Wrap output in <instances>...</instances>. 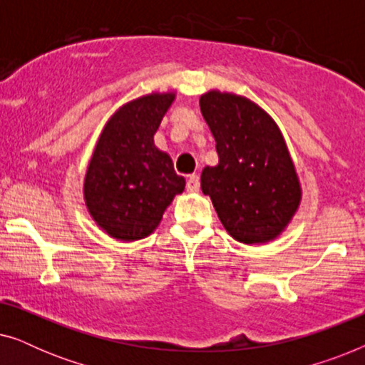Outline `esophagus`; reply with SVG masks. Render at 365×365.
Instances as JSON below:
<instances>
[{
	"instance_id": "esophagus-1",
	"label": "esophagus",
	"mask_w": 365,
	"mask_h": 365,
	"mask_svg": "<svg viewBox=\"0 0 365 365\" xmlns=\"http://www.w3.org/2000/svg\"><path fill=\"white\" fill-rule=\"evenodd\" d=\"M199 186H201V182H199V176L197 174H191V176L187 178L186 189L189 192H196V191H199Z\"/></svg>"
}]
</instances>
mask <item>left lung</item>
I'll return each mask as SVG.
<instances>
[{"mask_svg":"<svg viewBox=\"0 0 365 365\" xmlns=\"http://www.w3.org/2000/svg\"><path fill=\"white\" fill-rule=\"evenodd\" d=\"M219 156L202 169L201 189L222 226L242 244L271 242L302 199L287 144L276 121L251 99L217 89L199 99Z\"/></svg>","mask_w":365,"mask_h":365,"instance_id":"1","label":"left lung"}]
</instances>
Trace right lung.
<instances>
[{
    "mask_svg": "<svg viewBox=\"0 0 365 365\" xmlns=\"http://www.w3.org/2000/svg\"><path fill=\"white\" fill-rule=\"evenodd\" d=\"M176 93H149L123 104L101 131L84 176L93 221L118 241L148 237L186 186L173 159L154 144Z\"/></svg>",
    "mask_w": 365,
    "mask_h": 365,
    "instance_id": "obj_1",
    "label": "right lung"
}]
</instances>
